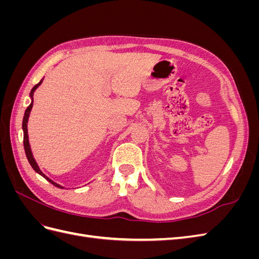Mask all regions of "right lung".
<instances>
[{"label":"right lung","instance_id":"1","mask_svg":"<svg viewBox=\"0 0 259 259\" xmlns=\"http://www.w3.org/2000/svg\"><path fill=\"white\" fill-rule=\"evenodd\" d=\"M43 82V79L38 82L36 85L33 86V89L31 90L30 92V98H31V104L29 105V107L26 109L25 111V115H23V120H22V132H23V147H25V152H26V155H27V159L30 163V165L32 166V168L36 171L37 174H40L42 177H44L48 182H50L51 184H53L55 187L57 188H60V189H64V187L56 184L55 182H53V180L51 178H49L48 176H46L43 171L40 169V167H38L37 163L35 161V159L33 158V154H32V151H31V147H30V144H29V136H28V121H29V116H30V112L31 110H32V106H33V94L34 92L36 91V89L40 86Z\"/></svg>","mask_w":259,"mask_h":259}]
</instances>
